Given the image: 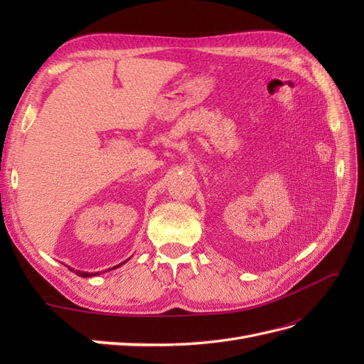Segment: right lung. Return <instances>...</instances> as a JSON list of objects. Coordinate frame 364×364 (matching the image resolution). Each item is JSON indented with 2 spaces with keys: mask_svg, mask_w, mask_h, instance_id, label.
Masks as SVG:
<instances>
[{
  "mask_svg": "<svg viewBox=\"0 0 364 364\" xmlns=\"http://www.w3.org/2000/svg\"><path fill=\"white\" fill-rule=\"evenodd\" d=\"M118 267V266H117ZM73 270V269H71ZM75 274H79V277H83V278H90V277H95V274H98V272L97 273H86V272H79V270H75Z\"/></svg>",
  "mask_w": 364,
  "mask_h": 364,
  "instance_id": "add662e5",
  "label": "right lung"
}]
</instances>
